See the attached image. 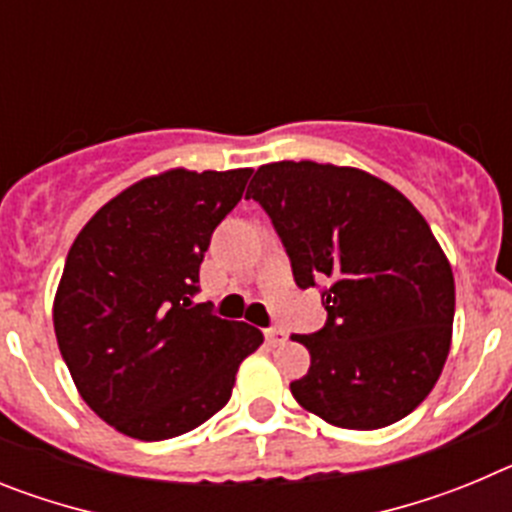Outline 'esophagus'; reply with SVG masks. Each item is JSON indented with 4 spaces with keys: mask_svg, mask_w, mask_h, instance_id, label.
Listing matches in <instances>:
<instances>
[{
    "mask_svg": "<svg viewBox=\"0 0 512 512\" xmlns=\"http://www.w3.org/2000/svg\"><path fill=\"white\" fill-rule=\"evenodd\" d=\"M264 336H266V343H269V346H279V343H284L287 333H284L282 328H269V330H264Z\"/></svg>",
    "mask_w": 512,
    "mask_h": 512,
    "instance_id": "34e87169",
    "label": "esophagus"
}]
</instances>
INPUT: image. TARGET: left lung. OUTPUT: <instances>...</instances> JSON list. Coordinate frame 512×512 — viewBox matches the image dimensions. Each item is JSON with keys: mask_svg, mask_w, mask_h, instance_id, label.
I'll return each instance as SVG.
<instances>
[{"mask_svg": "<svg viewBox=\"0 0 512 512\" xmlns=\"http://www.w3.org/2000/svg\"><path fill=\"white\" fill-rule=\"evenodd\" d=\"M246 200L271 217L297 287L325 284L328 320L310 369L289 384L307 413L374 431L431 395L451 348L454 274L436 235L392 184L354 166L277 161L253 174Z\"/></svg>", "mask_w": 512, "mask_h": 512, "instance_id": "left-lung-1", "label": "left lung"}]
</instances>
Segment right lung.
<instances>
[{
    "mask_svg": "<svg viewBox=\"0 0 512 512\" xmlns=\"http://www.w3.org/2000/svg\"><path fill=\"white\" fill-rule=\"evenodd\" d=\"M253 169H169L94 212L53 300V328L81 400L115 431L164 441L228 405L259 328L194 305L212 230Z\"/></svg>",
    "mask_w": 512,
    "mask_h": 512,
    "instance_id": "obj_1",
    "label": "right lung"
}]
</instances>
